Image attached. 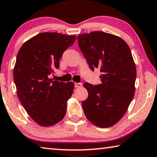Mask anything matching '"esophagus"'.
<instances>
[{"label": "esophagus", "mask_w": 157, "mask_h": 157, "mask_svg": "<svg viewBox=\"0 0 157 157\" xmlns=\"http://www.w3.org/2000/svg\"><path fill=\"white\" fill-rule=\"evenodd\" d=\"M82 86V84L81 83H75V88H80Z\"/></svg>", "instance_id": "esophagus-1"}]
</instances>
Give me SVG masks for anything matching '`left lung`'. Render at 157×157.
<instances>
[{"mask_svg": "<svg viewBox=\"0 0 157 157\" xmlns=\"http://www.w3.org/2000/svg\"><path fill=\"white\" fill-rule=\"evenodd\" d=\"M79 47L94 71L100 69L101 84H84L88 96L82 102L88 121L99 128L116 124L134 98L136 66L130 47L120 37L103 31L78 36Z\"/></svg>", "mask_w": 157, "mask_h": 157, "instance_id": "1", "label": "left lung"}]
</instances>
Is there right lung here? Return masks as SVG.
<instances>
[{"label":"right lung","mask_w":157,"mask_h":157,"mask_svg":"<svg viewBox=\"0 0 157 157\" xmlns=\"http://www.w3.org/2000/svg\"><path fill=\"white\" fill-rule=\"evenodd\" d=\"M75 36L56 32L39 33L22 45L13 69L17 95L28 115L40 126L48 127L62 120L74 83L49 78L58 69L64 51Z\"/></svg>","instance_id":"1"}]
</instances>
